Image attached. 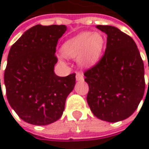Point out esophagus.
I'll return each mask as SVG.
<instances>
[{
  "instance_id": "obj_1",
  "label": "esophagus",
  "mask_w": 149,
  "mask_h": 149,
  "mask_svg": "<svg viewBox=\"0 0 149 149\" xmlns=\"http://www.w3.org/2000/svg\"><path fill=\"white\" fill-rule=\"evenodd\" d=\"M76 79L77 81H83L84 80V76H83V74L81 72H77L76 74Z\"/></svg>"
}]
</instances>
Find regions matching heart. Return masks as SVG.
Returning a JSON list of instances; mask_svg holds the SVG:
<instances>
[{"mask_svg": "<svg viewBox=\"0 0 149 149\" xmlns=\"http://www.w3.org/2000/svg\"><path fill=\"white\" fill-rule=\"evenodd\" d=\"M104 39L99 33H82L67 40L62 45L65 56L75 58L80 56V62L84 65L95 64L102 52Z\"/></svg>", "mask_w": 149, "mask_h": 149, "instance_id": "obj_1", "label": "heart"}]
</instances>
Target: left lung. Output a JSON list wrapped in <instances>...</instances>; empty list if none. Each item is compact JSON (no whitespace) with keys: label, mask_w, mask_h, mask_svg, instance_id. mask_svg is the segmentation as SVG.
Instances as JSON below:
<instances>
[{"label":"left lung","mask_w":149,"mask_h":149,"mask_svg":"<svg viewBox=\"0 0 149 149\" xmlns=\"http://www.w3.org/2000/svg\"><path fill=\"white\" fill-rule=\"evenodd\" d=\"M97 27L107 34V43L102 58L84 73L87 103L95 116L116 123L130 117L143 97L144 65L130 36L115 26Z\"/></svg>","instance_id":"1"}]
</instances>
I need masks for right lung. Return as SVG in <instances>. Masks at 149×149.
Returning <instances> with one entry per match:
<instances>
[{"instance_id": "1", "label": "right lung", "mask_w": 149, "mask_h": 149, "mask_svg": "<svg viewBox=\"0 0 149 149\" xmlns=\"http://www.w3.org/2000/svg\"><path fill=\"white\" fill-rule=\"evenodd\" d=\"M65 31V25H36L10 48L4 72L6 95L26 123L47 125L58 120L74 88L76 73L66 77L54 73L56 46Z\"/></svg>"}]
</instances>
